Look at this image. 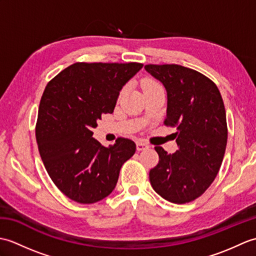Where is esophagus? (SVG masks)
Here are the masks:
<instances>
[{
  "mask_svg": "<svg viewBox=\"0 0 256 256\" xmlns=\"http://www.w3.org/2000/svg\"><path fill=\"white\" fill-rule=\"evenodd\" d=\"M148 148H150L148 144L145 143L144 140H138V142H136V148H138V150H144Z\"/></svg>",
  "mask_w": 256,
  "mask_h": 256,
  "instance_id": "obj_1",
  "label": "esophagus"
}]
</instances>
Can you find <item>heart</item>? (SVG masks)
<instances>
[{
    "label": "heart",
    "instance_id": "heart-1",
    "mask_svg": "<svg viewBox=\"0 0 256 256\" xmlns=\"http://www.w3.org/2000/svg\"><path fill=\"white\" fill-rule=\"evenodd\" d=\"M160 86V84L155 82V81H153V80H146L143 84V89L145 91V90H148L150 88H154V86Z\"/></svg>",
    "mask_w": 256,
    "mask_h": 256
}]
</instances>
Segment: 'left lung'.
Segmentation results:
<instances>
[{
    "mask_svg": "<svg viewBox=\"0 0 256 256\" xmlns=\"http://www.w3.org/2000/svg\"><path fill=\"white\" fill-rule=\"evenodd\" d=\"M145 70L167 91L164 124L177 128L178 150L156 146L160 162L150 170L152 187L172 204L200 197L224 160L228 140L224 100L214 81L180 64H146Z\"/></svg>",
    "mask_w": 256,
    "mask_h": 256,
    "instance_id": "8db88e82",
    "label": "left lung"
}]
</instances>
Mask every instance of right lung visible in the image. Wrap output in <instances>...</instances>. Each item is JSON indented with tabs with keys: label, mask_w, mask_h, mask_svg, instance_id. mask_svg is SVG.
I'll list each match as a JSON object with an SVG mask.
<instances>
[{
	"label": "right lung",
	"mask_w": 256,
	"mask_h": 256,
	"mask_svg": "<svg viewBox=\"0 0 256 256\" xmlns=\"http://www.w3.org/2000/svg\"><path fill=\"white\" fill-rule=\"evenodd\" d=\"M138 62H76L47 84L36 123L38 150L48 175L68 198L94 204L116 188L120 170L136 145L118 138L108 148L92 138L102 114L142 69Z\"/></svg>",
	"instance_id": "add662e5"
}]
</instances>
